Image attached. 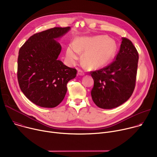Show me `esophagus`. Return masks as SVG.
Instances as JSON below:
<instances>
[{"label":"esophagus","instance_id":"esophagus-1","mask_svg":"<svg viewBox=\"0 0 157 157\" xmlns=\"http://www.w3.org/2000/svg\"><path fill=\"white\" fill-rule=\"evenodd\" d=\"M78 75H79V76H83V75H84V73L83 72V71L81 69H79L78 70Z\"/></svg>","mask_w":157,"mask_h":157}]
</instances>
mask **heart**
<instances>
[{"label": "heart", "mask_w": 157, "mask_h": 157, "mask_svg": "<svg viewBox=\"0 0 157 157\" xmlns=\"http://www.w3.org/2000/svg\"><path fill=\"white\" fill-rule=\"evenodd\" d=\"M117 50L115 41L107 36L90 37H79L73 46L67 48V58L71 62L77 60L79 53L85 52L83 63L90 68H98L105 66L115 56Z\"/></svg>", "instance_id": "obj_1"}]
</instances>
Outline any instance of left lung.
<instances>
[{
    "label": "left lung",
    "mask_w": 157,
    "mask_h": 157,
    "mask_svg": "<svg viewBox=\"0 0 157 157\" xmlns=\"http://www.w3.org/2000/svg\"><path fill=\"white\" fill-rule=\"evenodd\" d=\"M138 58L132 42L122 37L115 60L102 69L91 71L94 80L91 94L97 106L117 108L131 97L135 87Z\"/></svg>",
    "instance_id": "8db88e82"
}]
</instances>
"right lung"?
Here are the masks:
<instances>
[{"label": "right lung", "mask_w": 157, "mask_h": 157, "mask_svg": "<svg viewBox=\"0 0 157 157\" xmlns=\"http://www.w3.org/2000/svg\"><path fill=\"white\" fill-rule=\"evenodd\" d=\"M69 29V27H54L34 34L19 49V87L31 101L40 107L59 105L67 92V83L76 76V69L58 59L61 46L54 40Z\"/></svg>", "instance_id": "add662e5"}]
</instances>
